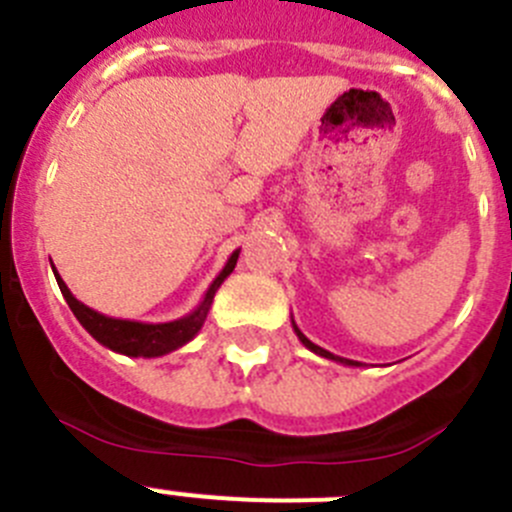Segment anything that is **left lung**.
Returning a JSON list of instances; mask_svg holds the SVG:
<instances>
[{
    "label": "left lung",
    "mask_w": 512,
    "mask_h": 512,
    "mask_svg": "<svg viewBox=\"0 0 512 512\" xmlns=\"http://www.w3.org/2000/svg\"><path fill=\"white\" fill-rule=\"evenodd\" d=\"M292 329H294V334H297L299 337V342L304 344V347L309 349V352H314V354H319V356H324V359H332V361H339V364H344V366H361L359 361H352V359H344V356H334L332 352H327V349H322V347H317V344L314 342H309L307 337H304L302 332H299V327L297 324H294V319H292Z\"/></svg>",
    "instance_id": "left-lung-1"
}]
</instances>
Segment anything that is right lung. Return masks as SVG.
I'll return each instance as SVG.
<instances>
[{"instance_id": "add662e5", "label": "right lung", "mask_w": 512, "mask_h": 512, "mask_svg": "<svg viewBox=\"0 0 512 512\" xmlns=\"http://www.w3.org/2000/svg\"><path fill=\"white\" fill-rule=\"evenodd\" d=\"M237 257H240V250H235L230 257H227L225 267L220 270V275L215 277L213 285H210L208 292H205L203 302H200L193 312L185 314V317H180V319H173V322H163V324H146V322H133V319L106 317V314L96 312V309L86 307L84 302H79V299L71 294V289L66 287V282L61 280V275L56 272V267H51V270H54V277H56V282H59L61 294H64L66 304L71 307L74 317L79 319L81 327H84L98 344H103V347L111 349V352H118V354L153 359V356H163V354L175 352V349H180L183 344H188L190 339H193L195 334L203 329L205 319H208V312H210V304H213L215 292H218L220 285L227 280V275L235 270Z\"/></svg>"}]
</instances>
